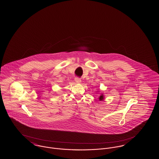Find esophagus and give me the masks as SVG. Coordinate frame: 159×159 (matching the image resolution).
Masks as SVG:
<instances>
[{
	"instance_id": "34e87169",
	"label": "esophagus",
	"mask_w": 159,
	"mask_h": 159,
	"mask_svg": "<svg viewBox=\"0 0 159 159\" xmlns=\"http://www.w3.org/2000/svg\"><path fill=\"white\" fill-rule=\"evenodd\" d=\"M75 81L77 83H80L81 82V80L80 78L76 77L75 78Z\"/></svg>"
}]
</instances>
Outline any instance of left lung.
I'll list each match as a JSON object with an SVG mask.
<instances>
[{
	"label": "left lung",
	"instance_id": "obj_1",
	"mask_svg": "<svg viewBox=\"0 0 159 159\" xmlns=\"http://www.w3.org/2000/svg\"><path fill=\"white\" fill-rule=\"evenodd\" d=\"M99 98V100H103V99H104V98H103V95H100V98Z\"/></svg>",
	"mask_w": 159,
	"mask_h": 159
}]
</instances>
